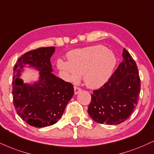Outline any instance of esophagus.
Returning a JSON list of instances; mask_svg holds the SVG:
<instances>
[{
  "instance_id": "34e87169",
  "label": "esophagus",
  "mask_w": 154,
  "mask_h": 154,
  "mask_svg": "<svg viewBox=\"0 0 154 154\" xmlns=\"http://www.w3.org/2000/svg\"><path fill=\"white\" fill-rule=\"evenodd\" d=\"M74 90H75V95H77V94H78L79 92L82 91V89H81L80 88H79V87H77V86L74 87Z\"/></svg>"
}]
</instances>
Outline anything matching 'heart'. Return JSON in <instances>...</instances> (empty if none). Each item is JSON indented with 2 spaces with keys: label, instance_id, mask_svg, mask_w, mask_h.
Masks as SVG:
<instances>
[{
  "label": "heart",
  "instance_id": "b5f03b06",
  "mask_svg": "<svg viewBox=\"0 0 154 154\" xmlns=\"http://www.w3.org/2000/svg\"><path fill=\"white\" fill-rule=\"evenodd\" d=\"M67 57L69 61L59 59L57 62L63 77L68 81H77L83 74L85 85L91 88L105 84L116 64L114 54L103 45L73 50Z\"/></svg>",
  "mask_w": 154,
  "mask_h": 154
}]
</instances>
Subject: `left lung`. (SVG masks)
Segmentation results:
<instances>
[{
  "label": "left lung",
  "mask_w": 154,
  "mask_h": 154,
  "mask_svg": "<svg viewBox=\"0 0 154 154\" xmlns=\"http://www.w3.org/2000/svg\"><path fill=\"white\" fill-rule=\"evenodd\" d=\"M122 57L123 61L108 81L91 94L88 113L98 123H123L138 104L140 79L136 63L125 48Z\"/></svg>",
  "instance_id": "1"
}]
</instances>
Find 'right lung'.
<instances>
[{
  "label": "right lung",
  "mask_w": 154,
  "mask_h": 154,
  "mask_svg": "<svg viewBox=\"0 0 154 154\" xmlns=\"http://www.w3.org/2000/svg\"><path fill=\"white\" fill-rule=\"evenodd\" d=\"M55 48L40 47L25 53L16 61L13 77V101L16 112L29 125L36 128L56 123L74 95L72 83L52 74L50 58ZM29 64L39 70L40 81L31 85L19 78L21 69Z\"/></svg>",
  "instance_id": "add662e5"
}]
</instances>
